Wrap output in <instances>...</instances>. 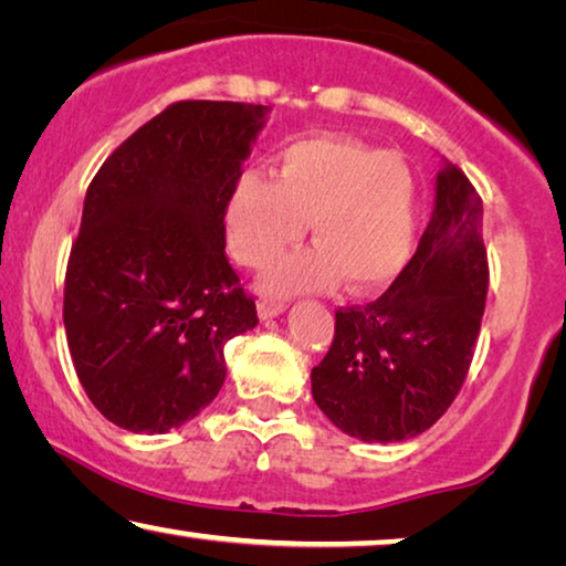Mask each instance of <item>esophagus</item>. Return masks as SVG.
<instances>
[{
    "label": "esophagus",
    "instance_id": "obj_1",
    "mask_svg": "<svg viewBox=\"0 0 566 566\" xmlns=\"http://www.w3.org/2000/svg\"><path fill=\"white\" fill-rule=\"evenodd\" d=\"M282 312H284V302L266 300V297H261V300H259V317H261V319H272V317H280Z\"/></svg>",
    "mask_w": 566,
    "mask_h": 566
}]
</instances>
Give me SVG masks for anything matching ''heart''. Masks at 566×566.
<instances>
[{
    "label": "heart",
    "instance_id": "1",
    "mask_svg": "<svg viewBox=\"0 0 566 566\" xmlns=\"http://www.w3.org/2000/svg\"><path fill=\"white\" fill-rule=\"evenodd\" d=\"M312 247L266 274L276 294L315 292L340 276L376 292L409 264L417 241V182L401 157L343 137H310L276 155V180L243 172L226 200V239L243 266H264L300 241Z\"/></svg>",
    "mask_w": 566,
    "mask_h": 566
}]
</instances>
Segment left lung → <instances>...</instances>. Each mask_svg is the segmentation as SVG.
Instances as JSON below:
<instances>
[{
    "label": "left lung",
    "instance_id": "8db88e82",
    "mask_svg": "<svg viewBox=\"0 0 566 566\" xmlns=\"http://www.w3.org/2000/svg\"><path fill=\"white\" fill-rule=\"evenodd\" d=\"M485 292L483 200L442 159L417 254L376 302L335 312L331 350L312 368V399L356 440L421 434L465 381Z\"/></svg>",
    "mask_w": 566,
    "mask_h": 566
}]
</instances>
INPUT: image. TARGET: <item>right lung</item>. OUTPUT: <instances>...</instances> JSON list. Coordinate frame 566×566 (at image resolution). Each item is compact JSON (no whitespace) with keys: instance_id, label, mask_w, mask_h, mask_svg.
<instances>
[{"instance_id":"1","label":"right lung","mask_w":566,"mask_h":566,"mask_svg":"<svg viewBox=\"0 0 566 566\" xmlns=\"http://www.w3.org/2000/svg\"><path fill=\"white\" fill-rule=\"evenodd\" d=\"M269 106L180 101L101 165L65 272L67 348L94 407L134 434L198 417L223 348L259 325L226 259V200Z\"/></svg>"}]
</instances>
